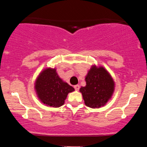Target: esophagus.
I'll list each match as a JSON object with an SVG mask.
<instances>
[{"label": "esophagus", "instance_id": "34e87169", "mask_svg": "<svg viewBox=\"0 0 147 147\" xmlns=\"http://www.w3.org/2000/svg\"><path fill=\"white\" fill-rule=\"evenodd\" d=\"M74 88H75V89L76 90V91H79V89H80V86L79 85H75V86H74Z\"/></svg>", "mask_w": 147, "mask_h": 147}]
</instances>
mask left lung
Listing matches in <instances>:
<instances>
[{
  "instance_id": "obj_1",
  "label": "left lung",
  "mask_w": 147,
  "mask_h": 147,
  "mask_svg": "<svg viewBox=\"0 0 147 147\" xmlns=\"http://www.w3.org/2000/svg\"><path fill=\"white\" fill-rule=\"evenodd\" d=\"M86 86L81 87L85 103L91 108L105 105L114 91V81L109 73L102 66H92L85 77Z\"/></svg>"
}]
</instances>
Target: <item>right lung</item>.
I'll list each match as a JSON object with an SVG mask.
<instances>
[{
	"label": "right lung",
	"mask_w": 147,
	"mask_h": 147,
	"mask_svg": "<svg viewBox=\"0 0 147 147\" xmlns=\"http://www.w3.org/2000/svg\"><path fill=\"white\" fill-rule=\"evenodd\" d=\"M35 89L40 100L48 106L58 107L64 103L68 93L75 89L59 77L55 68L44 69L37 78Z\"/></svg>",
	"instance_id": "1"
}]
</instances>
